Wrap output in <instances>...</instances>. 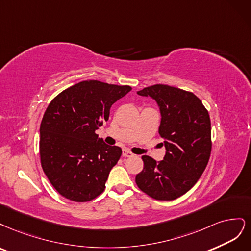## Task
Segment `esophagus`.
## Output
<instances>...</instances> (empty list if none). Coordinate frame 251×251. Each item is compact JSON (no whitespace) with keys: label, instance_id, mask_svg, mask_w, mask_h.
Listing matches in <instances>:
<instances>
[{"label":"esophagus","instance_id":"esophagus-1","mask_svg":"<svg viewBox=\"0 0 251 251\" xmlns=\"http://www.w3.org/2000/svg\"><path fill=\"white\" fill-rule=\"evenodd\" d=\"M123 156L124 157H131V156H133V153H131L129 150H123Z\"/></svg>","mask_w":251,"mask_h":251}]
</instances>
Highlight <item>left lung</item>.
<instances>
[{
  "label": "left lung",
  "instance_id": "left-lung-1",
  "mask_svg": "<svg viewBox=\"0 0 251 251\" xmlns=\"http://www.w3.org/2000/svg\"><path fill=\"white\" fill-rule=\"evenodd\" d=\"M154 99L160 110L158 133L166 155L157 161L142 156L137 187L156 200H174L187 193L203 173L212 151L211 119L197 96L181 88L155 84L137 92Z\"/></svg>",
  "mask_w": 251,
  "mask_h": 251
}]
</instances>
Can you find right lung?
Instances as JSON below:
<instances>
[{"label":"right lung","instance_id":"obj_1","mask_svg":"<svg viewBox=\"0 0 251 251\" xmlns=\"http://www.w3.org/2000/svg\"><path fill=\"white\" fill-rule=\"evenodd\" d=\"M131 91L85 80L62 91L48 105L40 123V164L54 189L75 202H86L105 190L122 149L96 133L109 118L111 105Z\"/></svg>","mask_w":251,"mask_h":251}]
</instances>
